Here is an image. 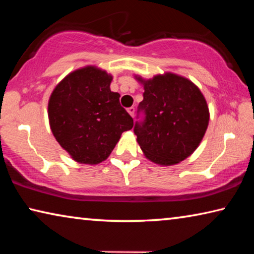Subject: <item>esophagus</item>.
<instances>
[{
  "instance_id": "esophagus-1",
  "label": "esophagus",
  "mask_w": 254,
  "mask_h": 254,
  "mask_svg": "<svg viewBox=\"0 0 254 254\" xmlns=\"http://www.w3.org/2000/svg\"><path fill=\"white\" fill-rule=\"evenodd\" d=\"M134 111H135L134 107H128V109H127V113L130 114L131 117L133 118V117H134Z\"/></svg>"
}]
</instances>
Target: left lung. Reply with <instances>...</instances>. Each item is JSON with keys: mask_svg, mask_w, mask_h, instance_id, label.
I'll use <instances>...</instances> for the list:
<instances>
[{"mask_svg": "<svg viewBox=\"0 0 254 254\" xmlns=\"http://www.w3.org/2000/svg\"><path fill=\"white\" fill-rule=\"evenodd\" d=\"M134 78L144 88L139 110L144 111L145 120L134 127L144 157L160 166L185 160L198 148L208 127L209 110L203 93L191 80L174 72Z\"/></svg>", "mask_w": 254, "mask_h": 254, "instance_id": "1", "label": "left lung"}]
</instances>
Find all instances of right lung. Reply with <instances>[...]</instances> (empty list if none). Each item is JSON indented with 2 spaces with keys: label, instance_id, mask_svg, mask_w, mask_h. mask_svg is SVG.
Listing matches in <instances>:
<instances>
[{
  "label": "right lung",
  "instance_id": "obj_1",
  "mask_svg": "<svg viewBox=\"0 0 254 254\" xmlns=\"http://www.w3.org/2000/svg\"><path fill=\"white\" fill-rule=\"evenodd\" d=\"M113 76L97 66L68 74L54 88L48 102L51 132L72 160L97 165L106 160L133 119L111 91Z\"/></svg>",
  "mask_w": 254,
  "mask_h": 254
}]
</instances>
